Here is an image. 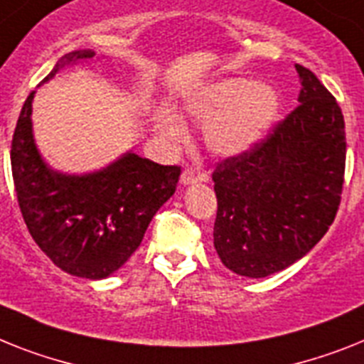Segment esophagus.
Returning <instances> with one entry per match:
<instances>
[{
  "label": "esophagus",
  "instance_id": "1",
  "mask_svg": "<svg viewBox=\"0 0 364 364\" xmlns=\"http://www.w3.org/2000/svg\"><path fill=\"white\" fill-rule=\"evenodd\" d=\"M198 181H205V176H201V173L194 172L192 168H187V170H183V173H181V183H183V185H191V183H198Z\"/></svg>",
  "mask_w": 364,
  "mask_h": 364
}]
</instances>
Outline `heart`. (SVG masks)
Segmentation results:
<instances>
[{"label": "heart", "instance_id": "obj_1", "mask_svg": "<svg viewBox=\"0 0 364 364\" xmlns=\"http://www.w3.org/2000/svg\"><path fill=\"white\" fill-rule=\"evenodd\" d=\"M187 112L205 124V142L215 154L237 155L261 139L277 114V94L267 83L224 79L187 103ZM157 129L164 139L181 142L185 125L170 112H159Z\"/></svg>", "mask_w": 364, "mask_h": 364}]
</instances>
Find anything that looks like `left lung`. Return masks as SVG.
<instances>
[{"label": "left lung", "instance_id": "8db88e82", "mask_svg": "<svg viewBox=\"0 0 364 364\" xmlns=\"http://www.w3.org/2000/svg\"><path fill=\"white\" fill-rule=\"evenodd\" d=\"M296 107L264 139L213 172L215 248L244 277L285 270L322 239L341 205L346 166L344 116L320 79L296 64Z\"/></svg>", "mask_w": 364, "mask_h": 364}]
</instances>
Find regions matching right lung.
Listing matches in <instances>:
<instances>
[{"instance_id":"right-lung-1","label":"right lung","mask_w":364,"mask_h":364,"mask_svg":"<svg viewBox=\"0 0 364 364\" xmlns=\"http://www.w3.org/2000/svg\"><path fill=\"white\" fill-rule=\"evenodd\" d=\"M94 51L64 55L44 77L64 64L92 59ZM27 96L11 144V166L18 205L38 248L72 276L103 279L135 253L146 229L179 181V166H163L125 154L100 172L66 176L51 170L33 139Z\"/></svg>"}]
</instances>
